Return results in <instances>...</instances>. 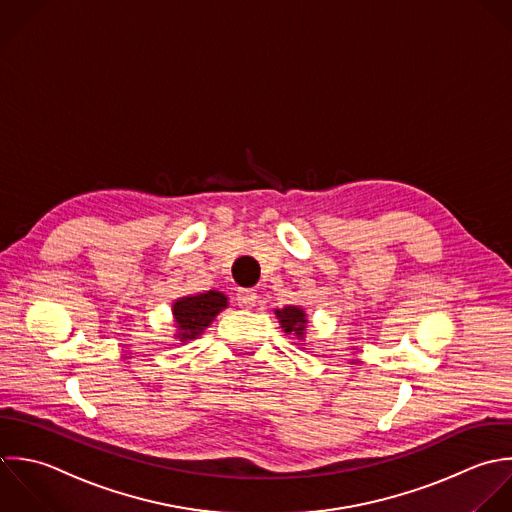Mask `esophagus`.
<instances>
[{
	"instance_id": "34e87169",
	"label": "esophagus",
	"mask_w": 512,
	"mask_h": 512,
	"mask_svg": "<svg viewBox=\"0 0 512 512\" xmlns=\"http://www.w3.org/2000/svg\"><path fill=\"white\" fill-rule=\"evenodd\" d=\"M257 293L253 291V289H239V293H237V305L241 307V309H253L255 307V303H257Z\"/></svg>"
}]
</instances>
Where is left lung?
<instances>
[{
    "instance_id": "obj_1",
    "label": "left lung",
    "mask_w": 512,
    "mask_h": 512,
    "mask_svg": "<svg viewBox=\"0 0 512 512\" xmlns=\"http://www.w3.org/2000/svg\"><path fill=\"white\" fill-rule=\"evenodd\" d=\"M275 315L281 323V329L287 333V335H295L297 339H303L305 337V331H307V315L301 307H283V309H275Z\"/></svg>"
}]
</instances>
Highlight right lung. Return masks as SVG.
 Instances as JSON below:
<instances>
[{"mask_svg":"<svg viewBox=\"0 0 512 512\" xmlns=\"http://www.w3.org/2000/svg\"><path fill=\"white\" fill-rule=\"evenodd\" d=\"M225 307L227 295L221 291H205L177 299L173 303V319L177 327L175 337L181 343L197 339Z\"/></svg>","mask_w":512,"mask_h":512,"instance_id":"add662e5","label":"right lung"}]
</instances>
